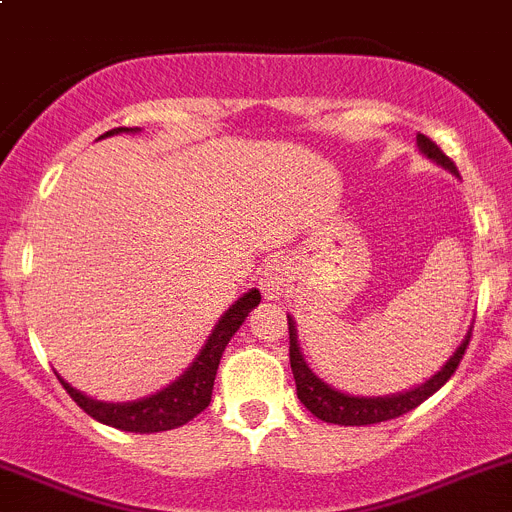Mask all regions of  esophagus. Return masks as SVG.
<instances>
[{"label":"esophagus","mask_w":512,"mask_h":512,"mask_svg":"<svg viewBox=\"0 0 512 512\" xmlns=\"http://www.w3.org/2000/svg\"><path fill=\"white\" fill-rule=\"evenodd\" d=\"M285 285H288V265H285L283 257H270V260L262 265L260 273V290L267 301H278L285 293Z\"/></svg>","instance_id":"obj_1"}]
</instances>
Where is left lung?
Segmentation results:
<instances>
[{
  "instance_id": "obj_1",
  "label": "left lung",
  "mask_w": 512,
  "mask_h": 512,
  "mask_svg": "<svg viewBox=\"0 0 512 512\" xmlns=\"http://www.w3.org/2000/svg\"><path fill=\"white\" fill-rule=\"evenodd\" d=\"M416 145L421 150L423 158H428L431 163L441 165L444 170H449L451 176L459 178L457 165L451 163L444 153L439 150L436 142L428 140L426 135L416 137ZM288 334H290V370H293V377H296V390L298 400L306 405L308 411L316 418L326 423H339V426H370V423H382L390 421V418H398L403 413L413 411L416 405H421L423 400L431 398L436 390L454 375V370L462 362V354L469 344V336H472V329L467 331V336L462 339L451 357L446 359L444 365L434 372V375L423 380L421 385H413L408 390H400V393L393 395H349L342 393V390L331 388L329 382L321 380L316 372L308 367L306 357L301 352V344H298V329L293 316H288Z\"/></svg>"
}]
</instances>
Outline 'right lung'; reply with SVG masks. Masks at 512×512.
<instances>
[{
	"instance_id": "1",
	"label": "right lung",
	"mask_w": 512,
	"mask_h": 512,
	"mask_svg": "<svg viewBox=\"0 0 512 512\" xmlns=\"http://www.w3.org/2000/svg\"><path fill=\"white\" fill-rule=\"evenodd\" d=\"M119 132H140V127H114V130L104 132L101 137H112L119 135ZM257 303H260V290L257 288L247 290L245 296H239L222 313V319L216 321L209 339L201 347V352L196 354V359L186 367V372L181 377H176L170 385H165L163 390H158V393L147 395V398L127 400V403H107V400L89 398L86 393L68 385L58 372L55 375H58L61 385L66 388V393L76 400L78 408H84L94 421L104 423V426L119 428V431H132V434L170 431V428L183 426V423L199 416L206 405L211 403L214 377L216 370H219V362H222L224 349H227L234 331L242 326V321L247 319V313Z\"/></svg>"
}]
</instances>
